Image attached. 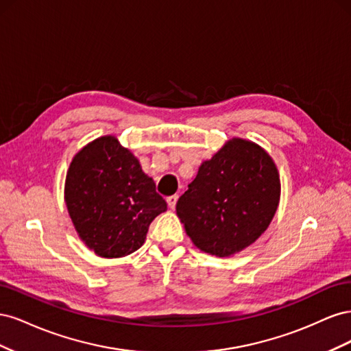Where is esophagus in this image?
I'll return each mask as SVG.
<instances>
[{
	"label": "esophagus",
	"mask_w": 351,
	"mask_h": 351,
	"mask_svg": "<svg viewBox=\"0 0 351 351\" xmlns=\"http://www.w3.org/2000/svg\"><path fill=\"white\" fill-rule=\"evenodd\" d=\"M177 200H178V196H177V195L168 196V197H167V204H168V206H169V208L174 209V208H176V205H177Z\"/></svg>",
	"instance_id": "1"
}]
</instances>
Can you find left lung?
Masks as SVG:
<instances>
[{
    "instance_id": "1",
    "label": "left lung",
    "mask_w": 351,
    "mask_h": 351,
    "mask_svg": "<svg viewBox=\"0 0 351 351\" xmlns=\"http://www.w3.org/2000/svg\"><path fill=\"white\" fill-rule=\"evenodd\" d=\"M280 202V176L261 146L230 141L200 165L177 202L187 236L205 253L224 258L256 241Z\"/></svg>"
}]
</instances>
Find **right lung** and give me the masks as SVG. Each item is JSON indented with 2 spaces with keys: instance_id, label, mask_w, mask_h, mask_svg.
<instances>
[{
  "instance_id": "obj_1",
  "label": "right lung",
  "mask_w": 351,
  "mask_h": 351,
  "mask_svg": "<svg viewBox=\"0 0 351 351\" xmlns=\"http://www.w3.org/2000/svg\"><path fill=\"white\" fill-rule=\"evenodd\" d=\"M64 196L79 237L102 258L136 252L151 222L167 210L154 180L114 136L99 137L73 158Z\"/></svg>"
}]
</instances>
